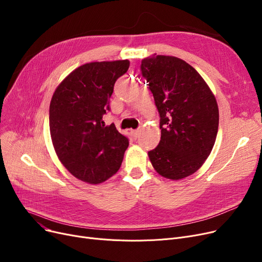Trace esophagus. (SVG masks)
<instances>
[{"label": "esophagus", "instance_id": "34e87169", "mask_svg": "<svg viewBox=\"0 0 262 262\" xmlns=\"http://www.w3.org/2000/svg\"><path fill=\"white\" fill-rule=\"evenodd\" d=\"M130 133H132V136L134 137V139H137V138H138L139 135H140V130H139V129H135V130H132Z\"/></svg>", "mask_w": 262, "mask_h": 262}]
</instances>
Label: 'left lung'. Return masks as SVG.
<instances>
[{
  "label": "left lung",
  "mask_w": 262,
  "mask_h": 262,
  "mask_svg": "<svg viewBox=\"0 0 262 262\" xmlns=\"http://www.w3.org/2000/svg\"><path fill=\"white\" fill-rule=\"evenodd\" d=\"M160 116L161 138L149 150L155 171L172 181L195 173L210 155L219 127V108L212 91L185 60L152 55L142 60Z\"/></svg>",
  "instance_id": "obj_1"
}]
</instances>
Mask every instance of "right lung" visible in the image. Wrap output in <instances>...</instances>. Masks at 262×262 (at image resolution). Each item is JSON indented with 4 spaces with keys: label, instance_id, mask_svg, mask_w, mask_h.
<instances>
[{
    "label": "right lung",
    "instance_id": "add662e5",
    "mask_svg": "<svg viewBox=\"0 0 262 262\" xmlns=\"http://www.w3.org/2000/svg\"><path fill=\"white\" fill-rule=\"evenodd\" d=\"M129 61L85 63L69 74L55 90L50 104V133L55 152L64 168L79 181L104 183L121 167L128 139L115 124L105 125L103 115L116 80Z\"/></svg>",
    "mask_w": 262,
    "mask_h": 262
}]
</instances>
